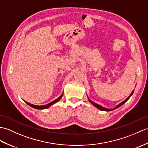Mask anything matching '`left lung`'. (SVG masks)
Instances as JSON below:
<instances>
[{
	"label": "left lung",
	"instance_id": "obj_1",
	"mask_svg": "<svg viewBox=\"0 0 148 148\" xmlns=\"http://www.w3.org/2000/svg\"><path fill=\"white\" fill-rule=\"evenodd\" d=\"M133 92H134V91H132V92H131V94H130V95H129V97L127 98V99H125V100H124L123 101H122V103H120L119 105H118L117 106H116V107H115V108H113V109H108V108H104V107H103V106H100L99 105H98V104H97V103H95V102H93V101H91L90 100V99H89V101H90L91 103H92V105H93L94 106H95L96 107H97V108H98V109H99V110H103V111H107V112H108V111H111V110H115V109H116V108H117L120 107V106H122L123 104H124L127 101L128 99L130 98V97H131V96L132 95Z\"/></svg>",
	"mask_w": 148,
	"mask_h": 148
}]
</instances>
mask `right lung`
I'll return each mask as SVG.
<instances>
[{
    "label": "right lung",
    "mask_w": 148,
    "mask_h": 148,
    "mask_svg": "<svg viewBox=\"0 0 148 148\" xmlns=\"http://www.w3.org/2000/svg\"><path fill=\"white\" fill-rule=\"evenodd\" d=\"M62 95H63V94L60 97H59V98H58L57 99H56V100H54L53 101H51V103H50L49 104H47V105H42V106H37V105H32V104H31V103H27V102H26V101H25L26 103L29 106H32V108H36V109H38V110H42V109H45V108H49V106H50L51 105H52L53 104H54V103H56V102H57L58 101H59L60 99H61V98L62 97Z\"/></svg>",
    "instance_id": "add662e5"
}]
</instances>
